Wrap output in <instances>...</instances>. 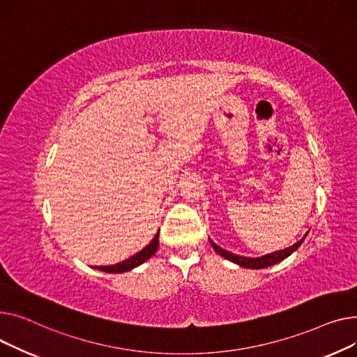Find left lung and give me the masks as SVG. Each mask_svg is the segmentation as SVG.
I'll return each instance as SVG.
<instances>
[{
  "label": "left lung",
  "mask_w": 357,
  "mask_h": 357,
  "mask_svg": "<svg viewBox=\"0 0 357 357\" xmlns=\"http://www.w3.org/2000/svg\"><path fill=\"white\" fill-rule=\"evenodd\" d=\"M307 234L303 236V239H300L297 243H294L289 248H285L282 250H277V252H272V254H268V255H264V257H259V258H248V257H239V255H235L232 252H229V250H225L222 249L220 246H218L213 241H211V245L212 248L216 250V252L223 257L227 261H232L235 264H238L239 266H243V268H252V269H261V268H268V266H272L275 265L281 261H284L285 258H288L292 252H296V250L301 246V243L304 242Z\"/></svg>",
  "instance_id": "left-lung-1"
}]
</instances>
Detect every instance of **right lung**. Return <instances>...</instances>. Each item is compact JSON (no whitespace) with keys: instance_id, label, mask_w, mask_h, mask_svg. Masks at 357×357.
I'll use <instances>...</instances> for the list:
<instances>
[{"instance_id":"add662e5","label":"right lung","mask_w":357,"mask_h":357,"mask_svg":"<svg viewBox=\"0 0 357 357\" xmlns=\"http://www.w3.org/2000/svg\"><path fill=\"white\" fill-rule=\"evenodd\" d=\"M158 236H160V230L158 234L153 238V241L146 245L142 250H139L138 254H135L134 257L125 259L116 265H109V266H95V269L108 272V274H121V272H127L131 271L134 268H137L138 265L144 264L146 259H150L158 249Z\"/></svg>"}]
</instances>
